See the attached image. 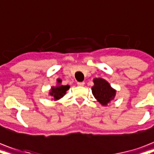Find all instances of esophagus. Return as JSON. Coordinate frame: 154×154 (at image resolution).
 <instances>
[{"label": "esophagus", "instance_id": "1", "mask_svg": "<svg viewBox=\"0 0 154 154\" xmlns=\"http://www.w3.org/2000/svg\"><path fill=\"white\" fill-rule=\"evenodd\" d=\"M77 85H78V86H84L85 82H77Z\"/></svg>", "mask_w": 154, "mask_h": 154}]
</instances>
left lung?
I'll use <instances>...</instances> for the list:
<instances>
[{
    "label": "left lung",
    "mask_w": 154,
    "mask_h": 154,
    "mask_svg": "<svg viewBox=\"0 0 154 154\" xmlns=\"http://www.w3.org/2000/svg\"><path fill=\"white\" fill-rule=\"evenodd\" d=\"M94 85L92 87V93L94 97L102 105H107L114 98L116 90L110 86L109 82L102 78L94 79Z\"/></svg>",
    "instance_id": "8db88e82"
}]
</instances>
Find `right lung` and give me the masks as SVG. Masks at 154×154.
<instances>
[{
	"label": "right lung",
	"instance_id": "add662e5",
	"mask_svg": "<svg viewBox=\"0 0 154 154\" xmlns=\"http://www.w3.org/2000/svg\"><path fill=\"white\" fill-rule=\"evenodd\" d=\"M57 85L55 87H52L51 90L49 92V95L53 97L54 101H57V100L61 98L66 94V91L68 89H69V85H60V83H61L60 79H57Z\"/></svg>",
	"mask_w": 154,
	"mask_h": 154
}]
</instances>
